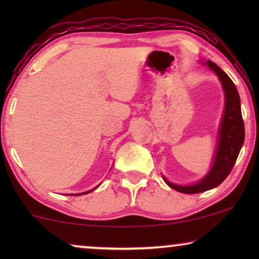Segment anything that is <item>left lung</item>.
<instances>
[{"label": "left lung", "mask_w": 259, "mask_h": 259, "mask_svg": "<svg viewBox=\"0 0 259 259\" xmlns=\"http://www.w3.org/2000/svg\"><path fill=\"white\" fill-rule=\"evenodd\" d=\"M206 65L218 75L225 93L224 115H223L221 128H219L218 146L213 164H212L210 172L203 179L190 186L176 185L162 177L169 187L178 192L187 194L204 192V191L221 185L232 171L240 148L244 144V138H245L244 121L242 111H240V99L235 83L228 76V74L219 68L214 62L207 60Z\"/></svg>", "instance_id": "left-lung-1"}]
</instances>
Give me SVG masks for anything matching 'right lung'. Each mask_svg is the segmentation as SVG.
Instances as JSON below:
<instances>
[{"label":"right lung","instance_id":"1","mask_svg":"<svg viewBox=\"0 0 259 259\" xmlns=\"http://www.w3.org/2000/svg\"><path fill=\"white\" fill-rule=\"evenodd\" d=\"M92 191V190H91ZM91 191H88V192H84V193H90L91 192ZM80 194H83V193H80Z\"/></svg>","mask_w":259,"mask_h":259}]
</instances>
